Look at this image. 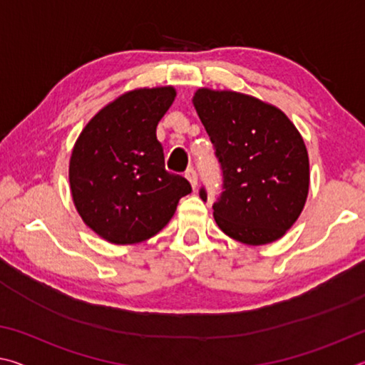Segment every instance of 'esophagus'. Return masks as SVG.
Masks as SVG:
<instances>
[{
  "instance_id": "esophagus-1",
  "label": "esophagus",
  "mask_w": 365,
  "mask_h": 365,
  "mask_svg": "<svg viewBox=\"0 0 365 365\" xmlns=\"http://www.w3.org/2000/svg\"><path fill=\"white\" fill-rule=\"evenodd\" d=\"M185 178L190 182L191 187H193V190L197 187V175H196V170L193 168L187 169V172H185Z\"/></svg>"
}]
</instances>
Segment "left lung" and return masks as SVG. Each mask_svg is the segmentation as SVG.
<instances>
[{
    "instance_id": "obj_1",
    "label": "left lung",
    "mask_w": 365,
    "mask_h": 365,
    "mask_svg": "<svg viewBox=\"0 0 365 365\" xmlns=\"http://www.w3.org/2000/svg\"><path fill=\"white\" fill-rule=\"evenodd\" d=\"M191 101L224 174L215 224L245 245L280 240L304 209L311 180L298 128L274 104L232 90L197 88Z\"/></svg>"
}]
</instances>
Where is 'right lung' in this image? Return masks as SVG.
Masks as SVG:
<instances>
[{
    "mask_svg": "<svg viewBox=\"0 0 365 365\" xmlns=\"http://www.w3.org/2000/svg\"><path fill=\"white\" fill-rule=\"evenodd\" d=\"M177 96L172 85L117 96L80 132L69 160L73 206L85 225L113 245H137L174 217L187 178L164 168L156 127Z\"/></svg>",
    "mask_w": 365,
    "mask_h": 365,
    "instance_id": "add662e5",
    "label": "right lung"
}]
</instances>
